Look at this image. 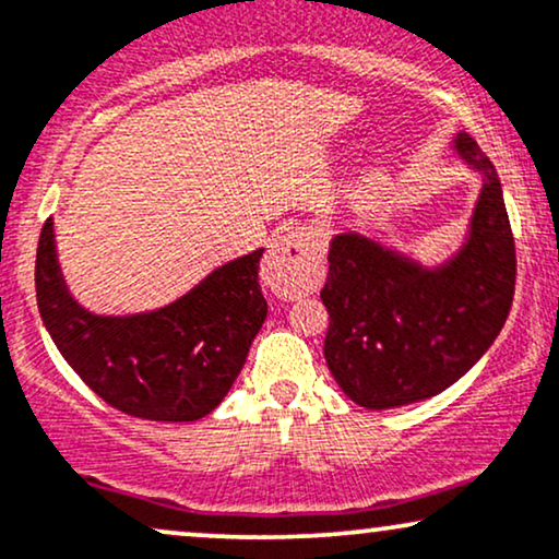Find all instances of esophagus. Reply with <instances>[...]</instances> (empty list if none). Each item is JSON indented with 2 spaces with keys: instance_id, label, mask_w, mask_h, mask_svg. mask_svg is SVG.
Listing matches in <instances>:
<instances>
[{
  "instance_id": "esophagus-1",
  "label": "esophagus",
  "mask_w": 559,
  "mask_h": 559,
  "mask_svg": "<svg viewBox=\"0 0 559 559\" xmlns=\"http://www.w3.org/2000/svg\"><path fill=\"white\" fill-rule=\"evenodd\" d=\"M322 278V245L312 234L297 231L275 239L262 262V284L284 299H297L318 288Z\"/></svg>"
}]
</instances>
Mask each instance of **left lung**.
<instances>
[{"label": "left lung", "instance_id": "left-lung-1", "mask_svg": "<svg viewBox=\"0 0 559 559\" xmlns=\"http://www.w3.org/2000/svg\"><path fill=\"white\" fill-rule=\"evenodd\" d=\"M455 156L481 187L466 234L450 258L425 265L359 231L335 234L320 299L331 314L328 369L365 408L432 399L487 354L515 292V245L492 160L459 132Z\"/></svg>", "mask_w": 559, "mask_h": 559}]
</instances>
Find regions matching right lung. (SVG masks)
<instances>
[{
	"mask_svg": "<svg viewBox=\"0 0 559 559\" xmlns=\"http://www.w3.org/2000/svg\"><path fill=\"white\" fill-rule=\"evenodd\" d=\"M260 258L254 250L224 262L164 307L98 314L67 292L49 218L36 252L38 312L67 365L109 406L138 419L198 421L226 399L265 322Z\"/></svg>",
	"mask_w": 559,
	"mask_h": 559,
	"instance_id": "1",
	"label": "right lung"
}]
</instances>
